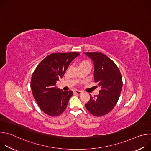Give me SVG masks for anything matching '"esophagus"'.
<instances>
[{
    "instance_id": "esophagus-1",
    "label": "esophagus",
    "mask_w": 151,
    "mask_h": 151,
    "mask_svg": "<svg viewBox=\"0 0 151 151\" xmlns=\"http://www.w3.org/2000/svg\"><path fill=\"white\" fill-rule=\"evenodd\" d=\"M73 93L75 94H78V95H80L82 94V92L81 91H78V90H75L73 91Z\"/></svg>"
}]
</instances>
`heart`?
I'll return each mask as SVG.
<instances>
[{
	"label": "heart",
	"mask_w": 151,
	"mask_h": 151,
	"mask_svg": "<svg viewBox=\"0 0 151 151\" xmlns=\"http://www.w3.org/2000/svg\"><path fill=\"white\" fill-rule=\"evenodd\" d=\"M82 63H89L87 62V61H83V62H82L81 64H82Z\"/></svg>",
	"instance_id": "obj_1"
}]
</instances>
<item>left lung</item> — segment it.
Listing matches in <instances>:
<instances>
[{
    "label": "left lung",
    "instance_id": "left-lung-1",
    "mask_svg": "<svg viewBox=\"0 0 151 151\" xmlns=\"http://www.w3.org/2000/svg\"><path fill=\"white\" fill-rule=\"evenodd\" d=\"M94 61V82L101 87L99 94L85 104L90 113L101 116L109 113L116 104L122 87L121 72L116 64L101 52H84Z\"/></svg>",
    "mask_w": 151,
    "mask_h": 151
}]
</instances>
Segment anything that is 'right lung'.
Segmentation results:
<instances>
[{"label":"right lung","mask_w":151,"mask_h":151,"mask_svg":"<svg viewBox=\"0 0 151 151\" xmlns=\"http://www.w3.org/2000/svg\"><path fill=\"white\" fill-rule=\"evenodd\" d=\"M80 54L76 52L52 53L38 64L31 79L33 96L40 109L51 116H57L66 110L72 91H64L56 86L71 61Z\"/></svg>","instance_id":"right-lung-1"}]
</instances>
